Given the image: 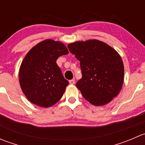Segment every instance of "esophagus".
Segmentation results:
<instances>
[{
    "mask_svg": "<svg viewBox=\"0 0 145 145\" xmlns=\"http://www.w3.org/2000/svg\"><path fill=\"white\" fill-rule=\"evenodd\" d=\"M69 83L71 85H74V83H75V80H74V79H72V80H70L69 81Z\"/></svg>",
    "mask_w": 145,
    "mask_h": 145,
    "instance_id": "34e87169",
    "label": "esophagus"
}]
</instances>
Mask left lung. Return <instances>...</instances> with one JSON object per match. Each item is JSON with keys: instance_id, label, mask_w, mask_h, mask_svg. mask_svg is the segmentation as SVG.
Masks as SVG:
<instances>
[{"instance_id": "left-lung-1", "label": "left lung", "mask_w": 145, "mask_h": 145, "mask_svg": "<svg viewBox=\"0 0 145 145\" xmlns=\"http://www.w3.org/2000/svg\"><path fill=\"white\" fill-rule=\"evenodd\" d=\"M82 71L76 86L85 99L95 106L106 105L119 94L124 79V67L116 50L96 39L69 43Z\"/></svg>"}]
</instances>
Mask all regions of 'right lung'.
I'll return each mask as SVG.
<instances>
[{"mask_svg":"<svg viewBox=\"0 0 145 145\" xmlns=\"http://www.w3.org/2000/svg\"><path fill=\"white\" fill-rule=\"evenodd\" d=\"M68 53L64 43L52 39L40 42L28 52L20 67L19 81L29 102L48 108L62 98L69 82L56 61Z\"/></svg>","mask_w":145,"mask_h":145,"instance_id":"right-lung-1","label":"right lung"}]
</instances>
